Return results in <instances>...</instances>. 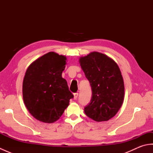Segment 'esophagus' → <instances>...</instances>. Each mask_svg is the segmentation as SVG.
<instances>
[{"instance_id": "1", "label": "esophagus", "mask_w": 153, "mask_h": 153, "mask_svg": "<svg viewBox=\"0 0 153 153\" xmlns=\"http://www.w3.org/2000/svg\"><path fill=\"white\" fill-rule=\"evenodd\" d=\"M77 97H78V93H75L74 94V99L76 100L77 99Z\"/></svg>"}]
</instances>
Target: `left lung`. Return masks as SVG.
I'll use <instances>...</instances> for the list:
<instances>
[{
  "instance_id": "left-lung-1",
  "label": "left lung",
  "mask_w": 153,
  "mask_h": 153,
  "mask_svg": "<svg viewBox=\"0 0 153 153\" xmlns=\"http://www.w3.org/2000/svg\"><path fill=\"white\" fill-rule=\"evenodd\" d=\"M79 62L92 90L91 99L84 112L96 122L107 121L123 103L124 84L120 68L112 59L98 52L82 57Z\"/></svg>"
}]
</instances>
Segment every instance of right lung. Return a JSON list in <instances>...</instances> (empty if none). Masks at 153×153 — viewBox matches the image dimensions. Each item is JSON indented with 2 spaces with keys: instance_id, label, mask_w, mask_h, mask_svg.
<instances>
[{
  "instance_id": "obj_1",
  "label": "right lung",
  "mask_w": 153,
  "mask_h": 153,
  "mask_svg": "<svg viewBox=\"0 0 153 153\" xmlns=\"http://www.w3.org/2000/svg\"><path fill=\"white\" fill-rule=\"evenodd\" d=\"M66 56L50 52L32 63L23 82V99L35 118L53 123L62 115L74 98L62 73Z\"/></svg>"
}]
</instances>
